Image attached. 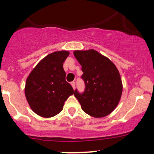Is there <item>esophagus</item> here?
Wrapping results in <instances>:
<instances>
[{"mask_svg":"<svg viewBox=\"0 0 154 154\" xmlns=\"http://www.w3.org/2000/svg\"><path fill=\"white\" fill-rule=\"evenodd\" d=\"M71 85H72V87L73 88V89H75V82H71Z\"/></svg>","mask_w":154,"mask_h":154,"instance_id":"obj_1","label":"esophagus"}]
</instances>
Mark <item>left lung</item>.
<instances>
[{
  "label": "left lung",
  "instance_id": "8db88e82",
  "mask_svg": "<svg viewBox=\"0 0 154 154\" xmlns=\"http://www.w3.org/2000/svg\"><path fill=\"white\" fill-rule=\"evenodd\" d=\"M74 55L82 66V78L85 84L84 93L75 91L81 108L95 118L111 114L119 103L122 82L119 70L110 59L91 49L75 51Z\"/></svg>",
  "mask_w": 154,
  "mask_h": 154
}]
</instances>
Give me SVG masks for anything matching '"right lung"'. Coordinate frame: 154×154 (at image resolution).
<instances>
[{
    "label": "right lung",
    "mask_w": 154,
    "mask_h": 154,
    "mask_svg": "<svg viewBox=\"0 0 154 154\" xmlns=\"http://www.w3.org/2000/svg\"><path fill=\"white\" fill-rule=\"evenodd\" d=\"M67 51H56L39 62L26 80L24 93L29 106L44 118L56 116L62 111L64 102L74 90L66 81L63 63L68 57Z\"/></svg>",
    "instance_id": "right-lung-1"
}]
</instances>
